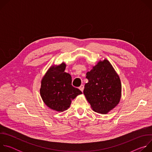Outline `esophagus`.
Listing matches in <instances>:
<instances>
[{
  "instance_id": "esophagus-1",
  "label": "esophagus",
  "mask_w": 152,
  "mask_h": 152,
  "mask_svg": "<svg viewBox=\"0 0 152 152\" xmlns=\"http://www.w3.org/2000/svg\"><path fill=\"white\" fill-rule=\"evenodd\" d=\"M79 89L81 91L83 92V89H84V85H81L80 86H79Z\"/></svg>"
}]
</instances>
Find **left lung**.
<instances>
[{"label": "left lung", "instance_id": "1", "mask_svg": "<svg viewBox=\"0 0 152 152\" xmlns=\"http://www.w3.org/2000/svg\"><path fill=\"white\" fill-rule=\"evenodd\" d=\"M86 78L88 82L85 85L83 94L95 112L107 114L117 105L121 97V82L109 61L98 62L86 73Z\"/></svg>", "mask_w": 152, "mask_h": 152}]
</instances>
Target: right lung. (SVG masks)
<instances>
[{
	"instance_id": "add662e5",
	"label": "right lung",
	"mask_w": 152,
	"mask_h": 152,
	"mask_svg": "<svg viewBox=\"0 0 152 152\" xmlns=\"http://www.w3.org/2000/svg\"><path fill=\"white\" fill-rule=\"evenodd\" d=\"M66 64L62 63L56 67H52L41 81L40 94L45 104L57 111L67 110L72 99L82 91L72 85V76L65 72Z\"/></svg>"
}]
</instances>
